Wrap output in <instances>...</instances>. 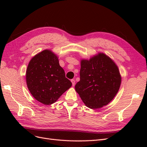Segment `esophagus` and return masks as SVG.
<instances>
[{
	"label": "esophagus",
	"mask_w": 147,
	"mask_h": 147,
	"mask_svg": "<svg viewBox=\"0 0 147 147\" xmlns=\"http://www.w3.org/2000/svg\"><path fill=\"white\" fill-rule=\"evenodd\" d=\"M71 82H72V86H75V80H74V79L71 80Z\"/></svg>",
	"instance_id": "obj_1"
}]
</instances>
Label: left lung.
I'll list each match as a JSON object with an SVG mask.
<instances>
[{
  "label": "left lung",
  "instance_id": "obj_1",
  "mask_svg": "<svg viewBox=\"0 0 147 147\" xmlns=\"http://www.w3.org/2000/svg\"><path fill=\"white\" fill-rule=\"evenodd\" d=\"M80 80L75 88L82 100L91 109L102 108L116 96L121 82L117 65L104 53L81 61Z\"/></svg>",
  "mask_w": 147,
  "mask_h": 147
}]
</instances>
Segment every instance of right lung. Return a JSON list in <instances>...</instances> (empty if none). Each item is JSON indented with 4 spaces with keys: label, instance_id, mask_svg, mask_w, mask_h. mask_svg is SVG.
Masks as SVG:
<instances>
[{
    "label": "right lung",
    "instance_id": "1",
    "mask_svg": "<svg viewBox=\"0 0 147 147\" xmlns=\"http://www.w3.org/2000/svg\"><path fill=\"white\" fill-rule=\"evenodd\" d=\"M26 83L31 94L44 105H50L72 86L59 64L57 56L45 50L30 61L26 70Z\"/></svg>",
    "mask_w": 147,
    "mask_h": 147
}]
</instances>
